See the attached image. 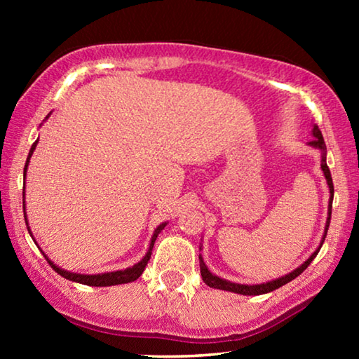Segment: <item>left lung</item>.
I'll return each instance as SVG.
<instances>
[{"label": "left lung", "instance_id": "left-lung-1", "mask_svg": "<svg viewBox=\"0 0 359 359\" xmlns=\"http://www.w3.org/2000/svg\"><path fill=\"white\" fill-rule=\"evenodd\" d=\"M312 135H313V140L309 142V145L316 147L322 151V165L320 168L323 171V175H325V180H327V184L328 188H330V201H328V217H327V225H325V233H323V238L320 242V247H318L316 252L311 255V258L307 259V262H304L301 266L294 269L292 273L286 274V276H281L278 279H274V281H268V283H263V284H238V283H230L227 279H222L219 276H215L209 271V268L205 266L203 257H199V266H201V276H203V281L208 284L209 287H214V289H222V291H230V292H237V294H243V296H259V294H266V292H271L274 289L284 286V284H287L289 281H292V279H296L299 274H301L304 269H306L309 264L312 263V259L317 257L318 250L322 248L323 242H325V237H327V232H328V225H330V219H332V203H333V181H332V175H330V170H328L327 166V147H325V142H323V137H322V132L318 129V126L313 124L312 126Z\"/></svg>", "mask_w": 359, "mask_h": 359}]
</instances>
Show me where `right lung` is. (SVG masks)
<instances>
[{"instance_id":"1","label":"right lung","mask_w":359,"mask_h":359,"mask_svg":"<svg viewBox=\"0 0 359 359\" xmlns=\"http://www.w3.org/2000/svg\"><path fill=\"white\" fill-rule=\"evenodd\" d=\"M36 145H37V142H34L32 147H31V151H29L26 166H24V180H26V171H27L29 158H31L32 154H34V150H36ZM22 204H24V210H26V203H24V201H22ZM24 219H26V212H24ZM26 224H27V219H26ZM165 225H166V222L160 224L158 227H156V230L154 232V237H151L149 252H147L145 257L142 258L139 263L134 264V266H130V268H127V269H122V271H112V273H102V274H76V273L65 271V269L55 266V264H53L47 257H46V259L48 262V264H50V266L55 269L58 274H60V276H63L65 279H70V281H75V283H80V284H86V286H116V284L132 283V281H135V279H139L140 274L144 273L147 263H149V259L151 257V250H154L155 240H156V237H158V233L161 232V230L165 229ZM27 230H29V224H27ZM29 233H31V232H29Z\"/></svg>"}]
</instances>
